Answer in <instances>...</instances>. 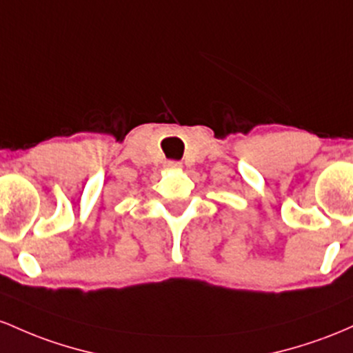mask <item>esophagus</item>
Here are the masks:
<instances>
[{
    "label": "esophagus",
    "instance_id": "1",
    "mask_svg": "<svg viewBox=\"0 0 353 353\" xmlns=\"http://www.w3.org/2000/svg\"><path fill=\"white\" fill-rule=\"evenodd\" d=\"M165 166H166V170H180L181 163L180 161H166Z\"/></svg>",
    "mask_w": 353,
    "mask_h": 353
}]
</instances>
